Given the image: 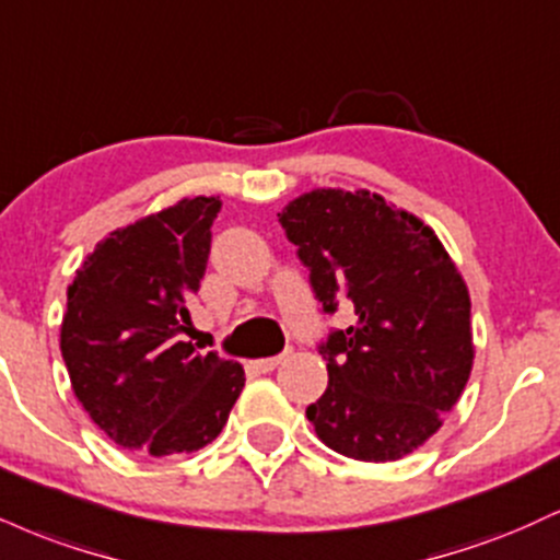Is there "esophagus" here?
I'll use <instances>...</instances> for the list:
<instances>
[{"instance_id":"1","label":"esophagus","mask_w":560,"mask_h":560,"mask_svg":"<svg viewBox=\"0 0 560 560\" xmlns=\"http://www.w3.org/2000/svg\"><path fill=\"white\" fill-rule=\"evenodd\" d=\"M284 357H289V349H287V352L276 354V357H266V360H255L253 368L258 370V373H271V370H273L276 365H279V362L284 360Z\"/></svg>"}]
</instances>
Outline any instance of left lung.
<instances>
[{
	"mask_svg": "<svg viewBox=\"0 0 560 560\" xmlns=\"http://www.w3.org/2000/svg\"><path fill=\"white\" fill-rule=\"evenodd\" d=\"M326 315L349 328L318 345L328 388L307 407L336 454L396 462L443 425L472 370L469 292L441 240L368 190H313L279 213Z\"/></svg>",
	"mask_w": 560,
	"mask_h": 560,
	"instance_id": "1",
	"label": "left lung"
}]
</instances>
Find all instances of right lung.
<instances>
[{
  "label": "right lung",
  "instance_id": "right-lung-1",
  "mask_svg": "<svg viewBox=\"0 0 560 560\" xmlns=\"http://www.w3.org/2000/svg\"><path fill=\"white\" fill-rule=\"evenodd\" d=\"M221 200H179L98 242L67 289L62 357L78 401L117 446H208L245 386L240 362L182 341Z\"/></svg>",
  "mask_w": 560,
  "mask_h": 560
}]
</instances>
